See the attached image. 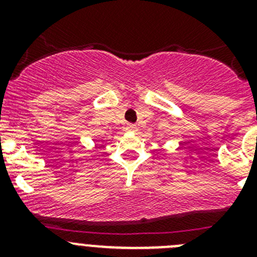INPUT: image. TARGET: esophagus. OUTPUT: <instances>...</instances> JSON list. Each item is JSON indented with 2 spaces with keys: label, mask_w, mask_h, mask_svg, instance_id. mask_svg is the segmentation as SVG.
Segmentation results:
<instances>
[{
  "label": "esophagus",
  "mask_w": 257,
  "mask_h": 257,
  "mask_svg": "<svg viewBox=\"0 0 257 257\" xmlns=\"http://www.w3.org/2000/svg\"><path fill=\"white\" fill-rule=\"evenodd\" d=\"M125 129H126V131H129V132H136L137 131V125H136V124H126Z\"/></svg>",
  "instance_id": "obj_1"
}]
</instances>
